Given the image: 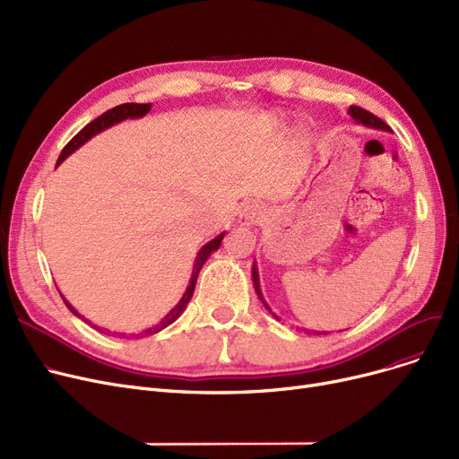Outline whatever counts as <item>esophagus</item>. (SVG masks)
<instances>
[{"label":"esophagus","mask_w":459,"mask_h":459,"mask_svg":"<svg viewBox=\"0 0 459 459\" xmlns=\"http://www.w3.org/2000/svg\"><path fill=\"white\" fill-rule=\"evenodd\" d=\"M264 217H266L264 206H261V204H249L240 213V225H244V227L258 225Z\"/></svg>","instance_id":"1"}]
</instances>
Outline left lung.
<instances>
[{"label":"left lung","instance_id":"left-lung-1","mask_svg":"<svg viewBox=\"0 0 459 459\" xmlns=\"http://www.w3.org/2000/svg\"><path fill=\"white\" fill-rule=\"evenodd\" d=\"M349 114H351V117L354 119L356 124H362V126H366V127H371V129H381V131H390V127L383 122V119H378L377 116H373L371 112H368V110H364V108H360V107H349V110H347ZM251 277H253V285H255V292H256V296L261 298V302L264 304V307L272 313V309L268 307V304L264 302V298H263V292H261V283H258V270H256V264L253 263V270H251ZM275 318H279L275 313H272ZM323 333H326V332H323Z\"/></svg>","mask_w":459,"mask_h":459}]
</instances>
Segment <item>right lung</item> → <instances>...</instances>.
I'll list each match as a JSON object with an SVG mask.
<instances>
[{
  "instance_id": "obj_1",
  "label": "right lung",
  "mask_w": 459,
  "mask_h": 459,
  "mask_svg": "<svg viewBox=\"0 0 459 459\" xmlns=\"http://www.w3.org/2000/svg\"><path fill=\"white\" fill-rule=\"evenodd\" d=\"M152 110V103H124V105H117V107H114V108H110V110H107L105 114H101L99 117H95L91 124H88L81 133H76L71 141H69V144L62 150V155H59V159H57V163H56V167L57 165H62L64 161H65V157H69L73 152H76L78 148L81 146H84L91 136H95V134H99L101 131H105V129H108V127H112V126H116V124H119V122H124V119H136V117H143V116H146L148 112ZM225 238V232H221L219 236H215L213 240H210L206 246H203L201 247V251L196 253V256H195V263H193V273H191V279H189V285H187V289H186V292H184V296L180 298V302H178L163 318H161V323L159 325H155V326H152V328H146V330H143L141 333H134L136 337H146V335H153V333H157V332H161L163 328H167L169 325H172L178 316H180L182 313H184V309L187 307V304H189V300H191V296H193V290H195V285H196V277H198V272H201V268L204 266V263L208 261V256L215 251V249H219V246H221V240ZM59 290V289H57ZM62 294V292H59ZM62 298H64V294H62ZM64 302H65V306L71 309V313H74L78 318H82L84 323H88L90 326H91V323L88 321V318H84L81 313H78L67 300L64 298ZM95 330H99V332H103V333H108L110 335V330H103V328H99V326H93ZM112 333H116L117 337H124L126 333H122V332H112Z\"/></svg>"
}]
</instances>
